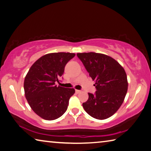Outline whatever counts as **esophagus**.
Returning a JSON list of instances; mask_svg holds the SVG:
<instances>
[{
	"instance_id": "obj_1",
	"label": "esophagus",
	"mask_w": 151,
	"mask_h": 151,
	"mask_svg": "<svg viewBox=\"0 0 151 151\" xmlns=\"http://www.w3.org/2000/svg\"><path fill=\"white\" fill-rule=\"evenodd\" d=\"M75 92H76V93H77V94H78V93L81 92V90H75Z\"/></svg>"
}]
</instances>
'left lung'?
<instances>
[{"label": "left lung", "mask_w": 151, "mask_h": 151, "mask_svg": "<svg viewBox=\"0 0 151 151\" xmlns=\"http://www.w3.org/2000/svg\"><path fill=\"white\" fill-rule=\"evenodd\" d=\"M76 55L96 82V91L88 93V99L83 104L84 110L94 118H108L118 110L127 94L128 83L124 68L104 54L90 52Z\"/></svg>", "instance_id": "1"}]
</instances>
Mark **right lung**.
Wrapping results in <instances>:
<instances>
[{
	"instance_id": "obj_1",
	"label": "right lung",
	"mask_w": 151,
	"mask_h": 151,
	"mask_svg": "<svg viewBox=\"0 0 151 151\" xmlns=\"http://www.w3.org/2000/svg\"><path fill=\"white\" fill-rule=\"evenodd\" d=\"M75 53H49L37 59L25 77L26 98L32 110L42 118L54 120L63 115L68 108L74 88L57 86L65 67Z\"/></svg>"
}]
</instances>
